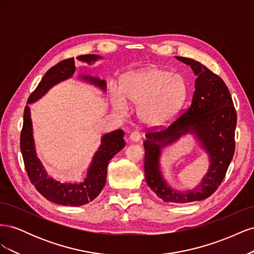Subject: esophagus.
<instances>
[{"label": "esophagus", "mask_w": 254, "mask_h": 254, "mask_svg": "<svg viewBox=\"0 0 254 254\" xmlns=\"http://www.w3.org/2000/svg\"><path fill=\"white\" fill-rule=\"evenodd\" d=\"M129 139H130V141H131V142H139L141 140V134H140V132L133 131V132L130 133Z\"/></svg>", "instance_id": "1"}]
</instances>
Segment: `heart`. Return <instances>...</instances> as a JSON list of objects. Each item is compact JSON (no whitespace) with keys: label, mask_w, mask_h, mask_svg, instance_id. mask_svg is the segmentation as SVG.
<instances>
[{"label":"heart","mask_w":254,"mask_h":254,"mask_svg":"<svg viewBox=\"0 0 254 254\" xmlns=\"http://www.w3.org/2000/svg\"><path fill=\"white\" fill-rule=\"evenodd\" d=\"M188 96V83L180 75L148 67L125 75L122 90L113 87L111 99L120 114L128 111V102L137 106V117L148 126H160L170 122Z\"/></svg>","instance_id":"1"}]
</instances>
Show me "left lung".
<instances>
[{"label": "left lung", "mask_w": 254, "mask_h": 254, "mask_svg": "<svg viewBox=\"0 0 254 254\" xmlns=\"http://www.w3.org/2000/svg\"><path fill=\"white\" fill-rule=\"evenodd\" d=\"M190 65L197 76L191 104L167 127L149 129L144 142L145 179L150 190L165 202L188 203L210 197L224 180L235 150L236 111L225 81L194 59L176 57ZM186 133L196 135L210 157L209 171L194 190L178 192L163 179L159 171L160 148Z\"/></svg>", "instance_id": "1"}]
</instances>
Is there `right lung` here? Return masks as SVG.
Masks as SVG:
<instances>
[{"label": "right lung", "instance_id": "right-lung-1", "mask_svg": "<svg viewBox=\"0 0 254 254\" xmlns=\"http://www.w3.org/2000/svg\"><path fill=\"white\" fill-rule=\"evenodd\" d=\"M102 58L97 55H81L77 59L84 63L91 64ZM76 70L74 58H68L60 61L56 65L52 66L45 73L43 78L38 84L32 94L29 95L27 104L35 103L41 98L47 92L57 84L73 76ZM81 78L106 91V81L96 77L82 75ZM125 147L124 131L122 129L114 130L102 137V144L92 159L91 165L87 173V178L80 183H61L50 177L44 170L40 160L38 159L35 150L33 125L30 120L29 107L25 106L24 117H23V128L20 135V148L23 161L28 178L36 190L47 198L48 200L70 206H79L89 203L95 199L104 189L107 179V166L109 161L117 153Z\"/></svg>", "mask_w": 254, "mask_h": 254}]
</instances>
